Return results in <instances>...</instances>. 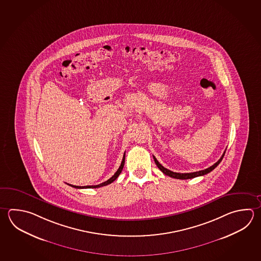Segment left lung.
<instances>
[{"instance_id":"1","label":"left lung","mask_w":261,"mask_h":261,"mask_svg":"<svg viewBox=\"0 0 261 261\" xmlns=\"http://www.w3.org/2000/svg\"><path fill=\"white\" fill-rule=\"evenodd\" d=\"M224 154H225V151H224L223 154H222V156H221V159H220L216 163H214V164H213L212 166H211V167L206 168L205 170L198 171V172H187V173H180V172H172V171L168 170L166 168L163 167V165L158 162L157 159L154 157V156H153V159H154V162L156 163V165H157L158 168H159V169H160V170H161L164 174H166V175L170 176V177L175 178V179H182V180H186V179H192V178L197 177V176H202V175H205L206 173L212 172V170H214V169H215V168L220 164V163L222 161V159H223Z\"/></svg>"}]
</instances>
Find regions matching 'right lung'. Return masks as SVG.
<instances>
[{
	"mask_svg": "<svg viewBox=\"0 0 261 261\" xmlns=\"http://www.w3.org/2000/svg\"><path fill=\"white\" fill-rule=\"evenodd\" d=\"M124 159H125V153L123 154V161H122V163H121V165H120V167H119L118 170H117V172H115L114 174H113L112 177L110 178L109 180H107L106 182H102V184H99V185H97V186H86V187H79V186H73V185H69L67 184L68 186L70 187H74V188H79V189H82V188H98V187H104V186H107V185H110V184H112L113 181H115L117 177L119 176V174L122 172L123 171V165H124Z\"/></svg>",
	"mask_w": 261,
	"mask_h": 261,
	"instance_id": "1",
	"label": "right lung"
}]
</instances>
